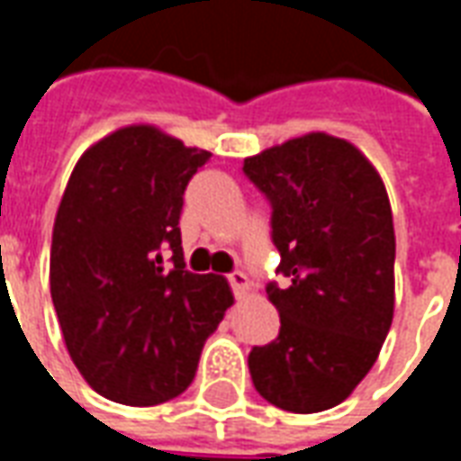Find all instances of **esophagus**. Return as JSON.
<instances>
[{
  "instance_id": "obj_1",
  "label": "esophagus",
  "mask_w": 461,
  "mask_h": 461,
  "mask_svg": "<svg viewBox=\"0 0 461 461\" xmlns=\"http://www.w3.org/2000/svg\"><path fill=\"white\" fill-rule=\"evenodd\" d=\"M230 284H231V289H234V294H237V299H244V296L251 291L249 279H247V274H241V271L230 274Z\"/></svg>"
}]
</instances>
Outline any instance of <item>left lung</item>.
Segmentation results:
<instances>
[{"label":"left lung","instance_id":"left-lung-1","mask_svg":"<svg viewBox=\"0 0 461 461\" xmlns=\"http://www.w3.org/2000/svg\"><path fill=\"white\" fill-rule=\"evenodd\" d=\"M271 202L279 339L249 353L251 383L289 412L340 405L375 366L395 313V227L375 165L353 142L306 132L244 158Z\"/></svg>","mask_w":461,"mask_h":461}]
</instances>
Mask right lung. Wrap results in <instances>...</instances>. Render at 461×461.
Returning a JSON list of instances; mask_svg holds the SVG:
<instances>
[{
	"label": "right lung",
	"instance_id": "add662e5",
	"mask_svg": "<svg viewBox=\"0 0 461 461\" xmlns=\"http://www.w3.org/2000/svg\"><path fill=\"white\" fill-rule=\"evenodd\" d=\"M207 160L155 125H125L78 158L59 202L49 284L66 350L121 405L180 395L234 303L224 276L185 271L182 194Z\"/></svg>",
	"mask_w": 461,
	"mask_h": 461
}]
</instances>
